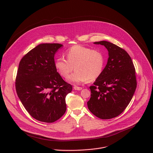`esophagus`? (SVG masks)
<instances>
[{"instance_id": "obj_1", "label": "esophagus", "mask_w": 153, "mask_h": 153, "mask_svg": "<svg viewBox=\"0 0 153 153\" xmlns=\"http://www.w3.org/2000/svg\"><path fill=\"white\" fill-rule=\"evenodd\" d=\"M74 89L75 90H82V87H80V86H74Z\"/></svg>"}]
</instances>
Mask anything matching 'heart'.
Here are the masks:
<instances>
[{"mask_svg":"<svg viewBox=\"0 0 153 153\" xmlns=\"http://www.w3.org/2000/svg\"><path fill=\"white\" fill-rule=\"evenodd\" d=\"M67 59L62 57L55 61V67L59 74L68 80L79 83L97 79L102 74L105 65V56L99 50L80 45H76L66 51Z\"/></svg>","mask_w":153,"mask_h":153,"instance_id":"b5f03b06","label":"heart"}]
</instances>
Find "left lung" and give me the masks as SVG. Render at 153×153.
Masks as SVG:
<instances>
[{"mask_svg":"<svg viewBox=\"0 0 153 153\" xmlns=\"http://www.w3.org/2000/svg\"><path fill=\"white\" fill-rule=\"evenodd\" d=\"M104 45L109 57L101 75L90 86L89 110L102 119L120 115L131 100L137 87L136 70L131 58L122 48L107 41L94 42Z\"/></svg>","mask_w":153,"mask_h":153,"instance_id":"8db88e82","label":"left lung"}]
</instances>
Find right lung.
I'll use <instances>...</instances> for the list:
<instances>
[{
	"mask_svg": "<svg viewBox=\"0 0 153 153\" xmlns=\"http://www.w3.org/2000/svg\"><path fill=\"white\" fill-rule=\"evenodd\" d=\"M61 47L42 43L19 63L15 82L17 96L30 116L40 122L53 123L65 114V97L73 89L55 67L54 54Z\"/></svg>",
	"mask_w": 153,
	"mask_h": 153,
	"instance_id": "1",
	"label": "right lung"
}]
</instances>
